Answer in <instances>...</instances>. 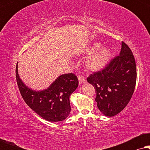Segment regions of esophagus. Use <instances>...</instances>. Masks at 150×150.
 Returning <instances> with one entry per match:
<instances>
[{
	"label": "esophagus",
	"instance_id": "34e87169",
	"mask_svg": "<svg viewBox=\"0 0 150 150\" xmlns=\"http://www.w3.org/2000/svg\"><path fill=\"white\" fill-rule=\"evenodd\" d=\"M78 79H79L80 85H82V84H84L86 83L85 78H84L83 76H78Z\"/></svg>",
	"mask_w": 150,
	"mask_h": 150
}]
</instances>
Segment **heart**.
I'll return each mask as SVG.
<instances>
[{
    "instance_id": "1",
    "label": "heart",
    "mask_w": 150,
    "mask_h": 150,
    "mask_svg": "<svg viewBox=\"0 0 150 150\" xmlns=\"http://www.w3.org/2000/svg\"><path fill=\"white\" fill-rule=\"evenodd\" d=\"M101 46L100 43H92L86 49L87 54H92L85 63V67L88 71H95L102 69L109 61L112 55L111 48L106 46L100 49Z\"/></svg>"
}]
</instances>
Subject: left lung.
Segmentation results:
<instances>
[{
  "mask_svg": "<svg viewBox=\"0 0 150 150\" xmlns=\"http://www.w3.org/2000/svg\"><path fill=\"white\" fill-rule=\"evenodd\" d=\"M87 80L95 88L96 102L102 113L108 117L120 113L130 102L137 81L136 63L128 45L122 42L120 55Z\"/></svg>",
  "mask_w": 150,
  "mask_h": 150,
  "instance_id": "8db88e82",
  "label": "left lung"
}]
</instances>
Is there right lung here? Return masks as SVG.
<instances>
[{
  "label": "right lung",
  "mask_w": 150,
  "mask_h": 150,
  "mask_svg": "<svg viewBox=\"0 0 150 150\" xmlns=\"http://www.w3.org/2000/svg\"><path fill=\"white\" fill-rule=\"evenodd\" d=\"M16 76L24 102L41 117L57 122L68 117L71 111L69 96L79 85L76 76L72 73L59 76L48 88L42 91H34L22 82L18 74V63Z\"/></svg>",
  "instance_id": "right-lung-1"
}]
</instances>
